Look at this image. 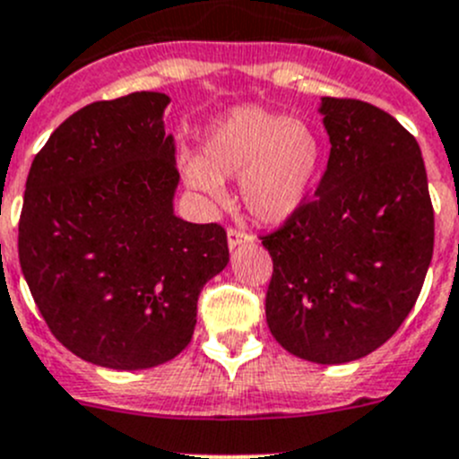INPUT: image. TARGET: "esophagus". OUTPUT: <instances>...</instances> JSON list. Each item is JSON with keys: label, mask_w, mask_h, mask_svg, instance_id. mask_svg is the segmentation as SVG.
I'll return each mask as SVG.
<instances>
[{"label": "esophagus", "mask_w": 459, "mask_h": 459, "mask_svg": "<svg viewBox=\"0 0 459 459\" xmlns=\"http://www.w3.org/2000/svg\"><path fill=\"white\" fill-rule=\"evenodd\" d=\"M249 234H245V231H238V230H230L228 231V245H230V252H234V249H238L240 245L247 243Z\"/></svg>", "instance_id": "obj_1"}]
</instances>
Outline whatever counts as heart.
I'll return each mask as SVG.
<instances>
[{"label":"heart","instance_id":"1","mask_svg":"<svg viewBox=\"0 0 459 459\" xmlns=\"http://www.w3.org/2000/svg\"><path fill=\"white\" fill-rule=\"evenodd\" d=\"M324 160V140L310 122L245 104L212 122L203 158H183V178L214 201H223V178H240L245 210L281 225L306 205Z\"/></svg>","mask_w":459,"mask_h":459}]
</instances>
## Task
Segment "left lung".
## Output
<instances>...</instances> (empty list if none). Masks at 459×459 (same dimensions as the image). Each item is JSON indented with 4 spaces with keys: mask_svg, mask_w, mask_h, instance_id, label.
I'll return each instance as SVG.
<instances>
[{
    "mask_svg": "<svg viewBox=\"0 0 459 459\" xmlns=\"http://www.w3.org/2000/svg\"><path fill=\"white\" fill-rule=\"evenodd\" d=\"M328 169L288 223L263 238L274 263L265 319L312 364L361 359L415 306L433 258L435 221L417 140L361 100L321 98Z\"/></svg>",
    "mask_w": 459,
    "mask_h": 459,
    "instance_id": "1",
    "label": "left lung"
}]
</instances>
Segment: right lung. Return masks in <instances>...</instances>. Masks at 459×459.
<instances>
[{
    "instance_id": "1",
    "label": "right lung",
    "mask_w": 459,
    "mask_h": 459,
    "mask_svg": "<svg viewBox=\"0 0 459 459\" xmlns=\"http://www.w3.org/2000/svg\"><path fill=\"white\" fill-rule=\"evenodd\" d=\"M167 104L169 95L138 91L80 108L26 178V283L57 342L104 368L144 370L180 355L201 290L230 263L221 225L174 212L180 176Z\"/></svg>"
}]
</instances>
